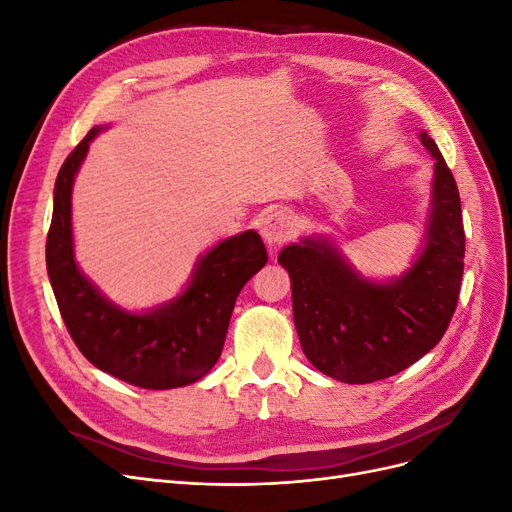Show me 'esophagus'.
<instances>
[{
	"label": "esophagus",
	"mask_w": 512,
	"mask_h": 512,
	"mask_svg": "<svg viewBox=\"0 0 512 512\" xmlns=\"http://www.w3.org/2000/svg\"><path fill=\"white\" fill-rule=\"evenodd\" d=\"M292 232H294V215L288 209L269 211L260 222V235L269 247L286 241Z\"/></svg>",
	"instance_id": "esophagus-1"
}]
</instances>
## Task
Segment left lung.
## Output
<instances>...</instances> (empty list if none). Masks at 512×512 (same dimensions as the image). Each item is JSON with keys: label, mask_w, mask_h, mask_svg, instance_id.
I'll return each instance as SVG.
<instances>
[{"label": "left lung", "mask_w": 512, "mask_h": 512, "mask_svg": "<svg viewBox=\"0 0 512 512\" xmlns=\"http://www.w3.org/2000/svg\"><path fill=\"white\" fill-rule=\"evenodd\" d=\"M433 158L423 247L408 271L376 282L356 271L322 235L290 243L277 256L292 286L299 342L324 376L367 384L404 371L436 346L459 299L463 254L461 200L438 145L421 132Z\"/></svg>", "instance_id": "obj_1"}]
</instances>
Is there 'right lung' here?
Listing matches in <instances>:
<instances>
[{"label":"right lung","mask_w":512,"mask_h":512,"mask_svg":"<svg viewBox=\"0 0 512 512\" xmlns=\"http://www.w3.org/2000/svg\"><path fill=\"white\" fill-rule=\"evenodd\" d=\"M102 130L87 132L55 181L46 271L61 318L85 359L106 374L153 391L188 386L218 363L239 292L267 265L265 243L256 230H245L213 245L196 260L183 292L147 312L106 299L76 265L72 237V185Z\"/></svg>","instance_id":"add662e5"}]
</instances>
